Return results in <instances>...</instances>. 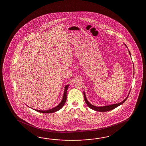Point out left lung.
<instances>
[{
  "label": "left lung",
  "mask_w": 146,
  "mask_h": 146,
  "mask_svg": "<svg viewBox=\"0 0 146 146\" xmlns=\"http://www.w3.org/2000/svg\"><path fill=\"white\" fill-rule=\"evenodd\" d=\"M124 44V45H125V46L127 48H128V47H127V46H126V45L125 43ZM128 52H129V55H130V57H131V54H130V51L129 50H128ZM133 75H134V66H133ZM129 93H130V91H129V92L128 93V94L127 97H126L122 102H121L118 103H116V104H111V105H109V106H93L92 104H91L88 101L87 98H86V94H85V92H84V95L85 102L86 103L87 106H88L90 108V109H92L93 110L96 111H98V112H107V111H109L115 109L116 108L118 107V106H121V104H122L127 100V98H128V96L129 94Z\"/></svg>",
  "instance_id": "8db88e82"
}]
</instances>
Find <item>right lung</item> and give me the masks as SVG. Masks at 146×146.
<instances>
[{
	"label": "right lung",
	"instance_id": "right-lung-1",
	"mask_svg": "<svg viewBox=\"0 0 146 146\" xmlns=\"http://www.w3.org/2000/svg\"><path fill=\"white\" fill-rule=\"evenodd\" d=\"M69 86V84L66 85L65 87V89H64V94H63L62 100L61 102H60L58 106H55V108H53L52 109H50V110H45V111H43V110H36V109H32L38 112H40V113H48V114L58 111L60 109L62 108V107L64 106L66 100H67V91L68 90ZM28 107H29V106H28ZM29 108H30V107H29Z\"/></svg>",
	"mask_w": 146,
	"mask_h": 146
}]
</instances>
